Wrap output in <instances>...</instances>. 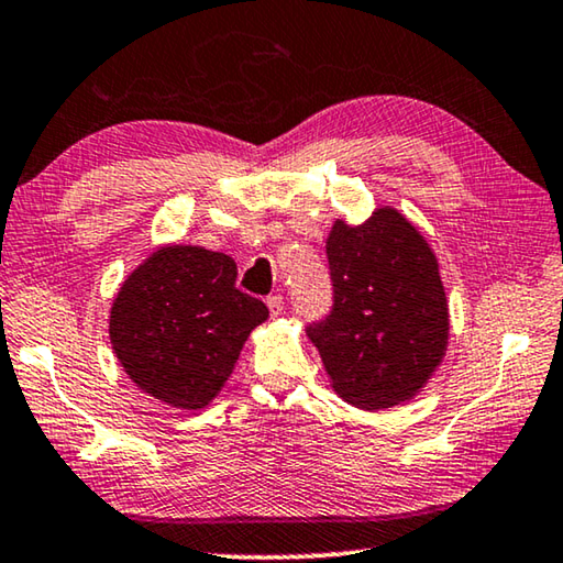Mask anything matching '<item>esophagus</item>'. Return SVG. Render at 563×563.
Here are the masks:
<instances>
[{"label":"esophagus","instance_id":"1","mask_svg":"<svg viewBox=\"0 0 563 563\" xmlns=\"http://www.w3.org/2000/svg\"><path fill=\"white\" fill-rule=\"evenodd\" d=\"M265 302H267V308H271V316L273 318H278L283 313V308H285L283 306V296H271Z\"/></svg>","mask_w":563,"mask_h":563}]
</instances>
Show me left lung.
<instances>
[{
    "mask_svg": "<svg viewBox=\"0 0 563 563\" xmlns=\"http://www.w3.org/2000/svg\"><path fill=\"white\" fill-rule=\"evenodd\" d=\"M333 308L308 325L330 386L380 410L413 398L449 345V302L428 240L394 208L363 225L335 220L328 243Z\"/></svg>",
    "mask_w": 563,
    "mask_h": 563,
    "instance_id": "1",
    "label": "left lung"
}]
</instances>
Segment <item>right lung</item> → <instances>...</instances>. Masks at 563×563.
I'll return each mask as SVG.
<instances>
[{
	"mask_svg": "<svg viewBox=\"0 0 563 563\" xmlns=\"http://www.w3.org/2000/svg\"><path fill=\"white\" fill-rule=\"evenodd\" d=\"M235 278L233 257L200 245L157 247L128 275L110 308V343L140 390L180 410L220 394L267 318Z\"/></svg>",
	"mask_w": 563,
	"mask_h": 563,
	"instance_id": "right-lung-1",
	"label": "right lung"
}]
</instances>
